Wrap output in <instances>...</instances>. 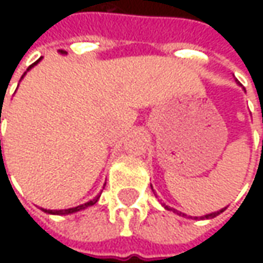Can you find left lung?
<instances>
[{
  "instance_id": "8db88e82",
  "label": "left lung",
  "mask_w": 263,
  "mask_h": 263,
  "mask_svg": "<svg viewBox=\"0 0 263 263\" xmlns=\"http://www.w3.org/2000/svg\"><path fill=\"white\" fill-rule=\"evenodd\" d=\"M165 206V205H164ZM165 209H168V211H173V212H177L178 215H183L184 217V214H181V212H178V211H176V209H173V208H168L165 206ZM226 211V208L224 209H219V211H217V212H212V214H208V215H205V217H202V218H214V217H217V215H219L221 212H224Z\"/></svg>"
}]
</instances>
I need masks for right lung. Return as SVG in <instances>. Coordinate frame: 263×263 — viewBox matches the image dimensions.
I'll list each match as a JSON object with an SVG mask.
<instances>
[{"label": "right lung", "instance_id": "1", "mask_svg": "<svg viewBox=\"0 0 263 263\" xmlns=\"http://www.w3.org/2000/svg\"><path fill=\"white\" fill-rule=\"evenodd\" d=\"M41 58H42V57H41ZM41 58H39V60H37L36 63H33L32 66L29 67V68H27V71H29V70H30V68H32L33 66H36V64H37V63L41 61ZM22 79H23V76H22ZM0 149H1V140H0ZM99 196H101V195H98V196L93 197L92 200H89V202H86V203H83V205H80V206H76V208H68V209H58V211H49V209H44V208H41V209H42L44 212H46V214H52V215H68V214H74V212H79V211H82V209H86V208L92 206V205H95L96 202H98V199H99Z\"/></svg>", "mask_w": 263, "mask_h": 263}]
</instances>
